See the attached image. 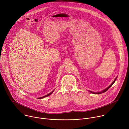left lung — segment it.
<instances>
[{
    "mask_svg": "<svg viewBox=\"0 0 129 129\" xmlns=\"http://www.w3.org/2000/svg\"><path fill=\"white\" fill-rule=\"evenodd\" d=\"M116 78H117V77H116V78L115 79V80L113 81V82L109 85V86L108 87H107L106 89H104V90H103V91H101V92H97V93H95V92H92V91H90L91 93H93V94H102V93H104V92H105L106 91H107L111 86L112 85H113V84L115 82V80H116Z\"/></svg>",
    "mask_w": 129,
    "mask_h": 129,
    "instance_id": "left-lung-1",
    "label": "left lung"
}]
</instances>
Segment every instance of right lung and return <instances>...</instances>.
Listing matches in <instances>:
<instances>
[{"label":"right lung","mask_w":129,"mask_h":129,"mask_svg":"<svg viewBox=\"0 0 129 129\" xmlns=\"http://www.w3.org/2000/svg\"><path fill=\"white\" fill-rule=\"evenodd\" d=\"M54 91H54H53L52 92H51L50 93H49V94H48V95H46V96H43V97H40V98H38V99H42V98H44L45 97H48V96H50V95H51L52 94V93Z\"/></svg>","instance_id":"obj_1"}]
</instances>
